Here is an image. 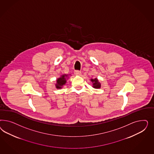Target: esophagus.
Returning <instances> with one entry per match:
<instances>
[{"mask_svg": "<svg viewBox=\"0 0 154 154\" xmlns=\"http://www.w3.org/2000/svg\"><path fill=\"white\" fill-rule=\"evenodd\" d=\"M75 75H80L81 74V72L79 70H75Z\"/></svg>", "mask_w": 154, "mask_h": 154, "instance_id": "obj_1", "label": "esophagus"}]
</instances>
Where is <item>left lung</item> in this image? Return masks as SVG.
I'll return each mask as SVG.
<instances>
[{"mask_svg": "<svg viewBox=\"0 0 154 154\" xmlns=\"http://www.w3.org/2000/svg\"><path fill=\"white\" fill-rule=\"evenodd\" d=\"M91 81L93 82V88L95 89H99L100 88V84L98 82V79H91Z\"/></svg>", "mask_w": 154, "mask_h": 154, "instance_id": "1", "label": "left lung"}]
</instances>
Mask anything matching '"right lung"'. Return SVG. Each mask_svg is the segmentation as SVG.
I'll return each instance as SVG.
<instances>
[{
    "label": "right lung",
    "mask_w": 154,
    "mask_h": 154,
    "mask_svg": "<svg viewBox=\"0 0 154 154\" xmlns=\"http://www.w3.org/2000/svg\"><path fill=\"white\" fill-rule=\"evenodd\" d=\"M67 75H63L59 79H57V84H56V88L57 89H61L62 86L66 83V77Z\"/></svg>",
    "instance_id": "obj_1"
}]
</instances>
